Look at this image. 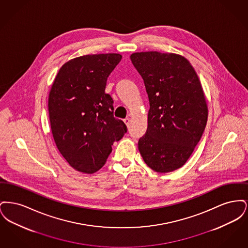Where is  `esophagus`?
Here are the masks:
<instances>
[{
  "label": "esophagus",
  "mask_w": 248,
  "mask_h": 248,
  "mask_svg": "<svg viewBox=\"0 0 248 248\" xmlns=\"http://www.w3.org/2000/svg\"><path fill=\"white\" fill-rule=\"evenodd\" d=\"M124 122L125 123V124H126L127 126H129L130 123H131V119H130L129 117H127V118H125L124 120Z\"/></svg>",
  "instance_id": "1"
}]
</instances>
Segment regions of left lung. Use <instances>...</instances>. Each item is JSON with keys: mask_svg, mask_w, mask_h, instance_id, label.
Listing matches in <instances>:
<instances>
[{"mask_svg": "<svg viewBox=\"0 0 248 248\" xmlns=\"http://www.w3.org/2000/svg\"><path fill=\"white\" fill-rule=\"evenodd\" d=\"M130 59L150 101L140 153L154 171L172 172L188 161L206 125L208 108L200 80L180 55L150 51L134 53Z\"/></svg>", "mask_w": 248, "mask_h": 248, "instance_id": "1", "label": "left lung"}]
</instances>
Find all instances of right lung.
<instances>
[{
  "label": "right lung",
  "instance_id": "add662e5",
  "mask_svg": "<svg viewBox=\"0 0 248 248\" xmlns=\"http://www.w3.org/2000/svg\"><path fill=\"white\" fill-rule=\"evenodd\" d=\"M120 54L86 55L66 62L48 97L51 130L59 153L72 168L93 174L105 165L111 145L127 132L113 116V100L105 93L107 79Z\"/></svg>",
  "mask_w": 248,
  "mask_h": 248
}]
</instances>
